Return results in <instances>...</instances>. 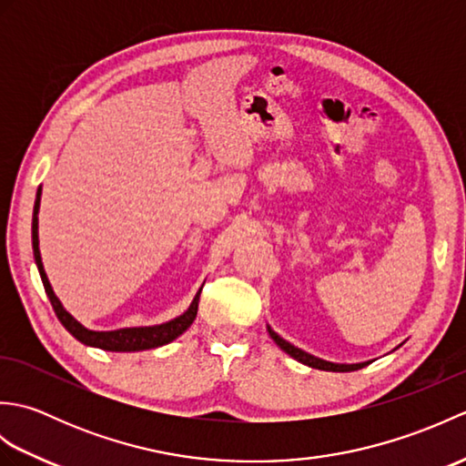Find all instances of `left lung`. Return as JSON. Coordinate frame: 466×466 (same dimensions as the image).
<instances>
[{"label": "left lung", "mask_w": 466, "mask_h": 466, "mask_svg": "<svg viewBox=\"0 0 466 466\" xmlns=\"http://www.w3.org/2000/svg\"><path fill=\"white\" fill-rule=\"evenodd\" d=\"M268 332H270V336H272V340H274L276 344H279L286 354H290L292 359H296V360L306 364V366H312V369L330 370V372H352V370L364 369L366 364H370V362H360V364H334V362H326V360L316 359V356H312V354H309V352L296 349V346H292L290 342H286L284 339H280V336L270 329V326H268Z\"/></svg>", "instance_id": "obj_1"}]
</instances>
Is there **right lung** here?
<instances>
[{
	"mask_svg": "<svg viewBox=\"0 0 466 466\" xmlns=\"http://www.w3.org/2000/svg\"><path fill=\"white\" fill-rule=\"evenodd\" d=\"M39 196H42V187L37 190L35 196V206H34V220H32V244H34V256H35V264L39 276H42L44 289L49 302L54 306V312L66 326V330L76 336L77 340L87 344V346H96V349L102 350H112V352H136V350H147V349H157V346H164L167 342L176 340L177 336L187 330L198 314V300H200V292L194 296V300L182 316L177 319L157 324V326H142V329H120V330H110V332H96V330H87L84 326L77 322L72 314H69L62 302L57 300V296L52 290V284H49L44 264H42V254H39V240H37V212H39Z\"/></svg>",
	"mask_w": 466,
	"mask_h": 466,
	"instance_id": "right-lung-1",
	"label": "right lung"
}]
</instances>
